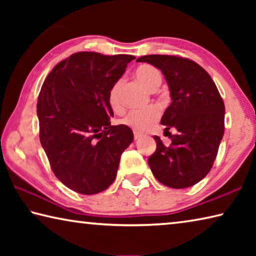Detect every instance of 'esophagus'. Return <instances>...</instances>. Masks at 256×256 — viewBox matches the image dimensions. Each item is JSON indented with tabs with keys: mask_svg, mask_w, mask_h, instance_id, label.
Returning <instances> with one entry per match:
<instances>
[{
	"mask_svg": "<svg viewBox=\"0 0 256 256\" xmlns=\"http://www.w3.org/2000/svg\"><path fill=\"white\" fill-rule=\"evenodd\" d=\"M138 138H141V134L138 133V132H134V138H136V140H138Z\"/></svg>",
	"mask_w": 256,
	"mask_h": 256,
	"instance_id": "34e87169",
	"label": "esophagus"
}]
</instances>
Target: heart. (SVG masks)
Listing matches in <instances>:
<instances>
[{
	"label": "heart",
	"instance_id": "heart-1",
	"mask_svg": "<svg viewBox=\"0 0 256 256\" xmlns=\"http://www.w3.org/2000/svg\"><path fill=\"white\" fill-rule=\"evenodd\" d=\"M136 79L144 84L149 92H154L162 84V76L157 68L151 66H141L134 71ZM123 81L118 80L108 90L107 102L110 110L115 112H120L123 110L122 99H120V90H122ZM160 112L157 107H148L144 110H130L124 118L120 120L125 126L132 128L136 132H146L154 126V124L159 120Z\"/></svg>",
	"mask_w": 256,
	"mask_h": 256
}]
</instances>
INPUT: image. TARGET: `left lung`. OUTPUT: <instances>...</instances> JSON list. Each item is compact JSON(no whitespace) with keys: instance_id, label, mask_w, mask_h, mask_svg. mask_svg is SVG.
<instances>
[{"instance_id":"obj_1","label":"left lung","mask_w":256,"mask_h":256,"mask_svg":"<svg viewBox=\"0 0 256 256\" xmlns=\"http://www.w3.org/2000/svg\"><path fill=\"white\" fill-rule=\"evenodd\" d=\"M162 72L172 102L162 123L172 144L164 146L154 136L157 149L148 159L150 170L160 183L172 188L196 185L208 175L218 154L224 131V104L204 68L188 58L174 55L141 56ZM169 133V132H168Z\"/></svg>"}]
</instances>
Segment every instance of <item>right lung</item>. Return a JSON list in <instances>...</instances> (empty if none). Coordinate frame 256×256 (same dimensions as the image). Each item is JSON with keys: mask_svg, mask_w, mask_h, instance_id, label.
Wrapping results in <instances>:
<instances>
[{"mask_svg": "<svg viewBox=\"0 0 256 256\" xmlns=\"http://www.w3.org/2000/svg\"><path fill=\"white\" fill-rule=\"evenodd\" d=\"M132 55L72 54L45 79L37 102L40 138L52 170L74 192L92 196L110 188L133 132L110 125L107 94Z\"/></svg>", "mask_w": 256, "mask_h": 256, "instance_id": "add662e5", "label": "right lung"}]
</instances>
